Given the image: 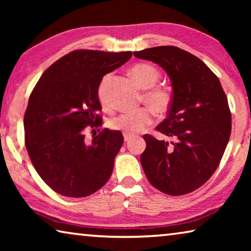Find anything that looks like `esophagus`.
<instances>
[{
	"instance_id": "1",
	"label": "esophagus",
	"mask_w": 251,
	"mask_h": 251,
	"mask_svg": "<svg viewBox=\"0 0 251 251\" xmlns=\"http://www.w3.org/2000/svg\"><path fill=\"white\" fill-rule=\"evenodd\" d=\"M131 138H133V135H129V134H124V141H125V142H129Z\"/></svg>"
}]
</instances>
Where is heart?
Segmentation results:
<instances>
[{"instance_id": "obj_1", "label": "heart", "mask_w": 251, "mask_h": 251, "mask_svg": "<svg viewBox=\"0 0 251 251\" xmlns=\"http://www.w3.org/2000/svg\"><path fill=\"white\" fill-rule=\"evenodd\" d=\"M130 75L142 90H146L143 93V101L157 114H165L169 109L173 101L172 93L167 88L155 87L158 83L160 74L155 66L146 63H138L130 67ZM112 74H106L100 79L97 88V97L104 109L109 108V104L106 96L107 85ZM152 122V113L150 108L143 107L134 112L124 113L121 115L112 117L108 121L109 128L114 130L123 131L124 134L133 135L142 131L151 125Z\"/></svg>"}]
</instances>
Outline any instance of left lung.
<instances>
[{
  "label": "left lung",
  "mask_w": 251,
  "mask_h": 251,
  "mask_svg": "<svg viewBox=\"0 0 251 251\" xmlns=\"http://www.w3.org/2000/svg\"><path fill=\"white\" fill-rule=\"evenodd\" d=\"M158 64L172 80L173 101L156 129L169 144L144 135L141 163L147 179L172 196L192 193L217 169L231 131V114L217 76L195 55L176 46L134 52Z\"/></svg>",
  "instance_id": "1"
}]
</instances>
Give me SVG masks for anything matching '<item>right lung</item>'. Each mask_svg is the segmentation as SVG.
<instances>
[{"instance_id": "add662e5", "label": "right lung", "mask_w": 251, "mask_h": 251, "mask_svg": "<svg viewBox=\"0 0 251 251\" xmlns=\"http://www.w3.org/2000/svg\"><path fill=\"white\" fill-rule=\"evenodd\" d=\"M131 55L73 50L50 65L31 93L24 115L25 146L37 174L57 194L90 196L112 175L124 142L122 133L105 128L91 142L85 134L101 125L100 79Z\"/></svg>"}]
</instances>
